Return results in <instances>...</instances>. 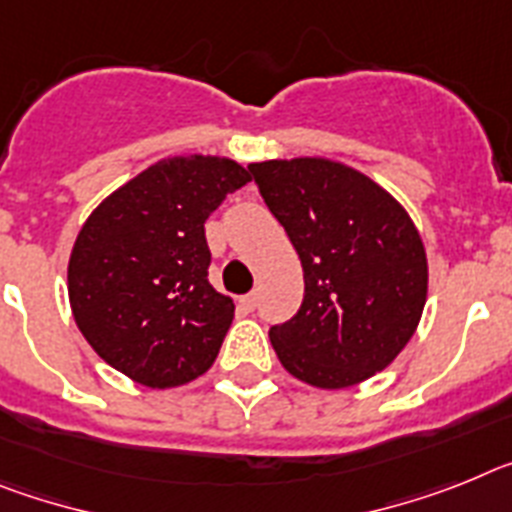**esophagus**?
<instances>
[{"mask_svg":"<svg viewBox=\"0 0 512 512\" xmlns=\"http://www.w3.org/2000/svg\"><path fill=\"white\" fill-rule=\"evenodd\" d=\"M239 304H242L244 311H252L257 306V293H247V296H242V299H239Z\"/></svg>","mask_w":512,"mask_h":512,"instance_id":"34e87169","label":"esophagus"}]
</instances>
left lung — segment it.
I'll return each mask as SVG.
<instances>
[{
  "mask_svg": "<svg viewBox=\"0 0 512 512\" xmlns=\"http://www.w3.org/2000/svg\"><path fill=\"white\" fill-rule=\"evenodd\" d=\"M247 170L304 268L296 317L270 327L278 361L317 389L384 371L428 299V257L410 213L379 182L332 159H268Z\"/></svg>",
  "mask_w": 512,
  "mask_h": 512,
  "instance_id": "left-lung-1",
  "label": "left lung"
}]
</instances>
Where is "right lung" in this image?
Listing matches in <instances>:
<instances>
[{"instance_id":"1","label":"right lung","mask_w":512,"mask_h":512,"mask_svg":"<svg viewBox=\"0 0 512 512\" xmlns=\"http://www.w3.org/2000/svg\"><path fill=\"white\" fill-rule=\"evenodd\" d=\"M250 172L167 157L110 193L79 229L69 304L84 340L136 384L172 389L213 366L234 301L208 283L206 219Z\"/></svg>"}]
</instances>
